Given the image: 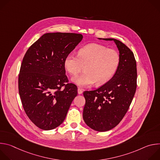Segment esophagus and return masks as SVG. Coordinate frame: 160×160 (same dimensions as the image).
Instances as JSON below:
<instances>
[{
  "label": "esophagus",
  "mask_w": 160,
  "mask_h": 160,
  "mask_svg": "<svg viewBox=\"0 0 160 160\" xmlns=\"http://www.w3.org/2000/svg\"><path fill=\"white\" fill-rule=\"evenodd\" d=\"M83 93V90L80 88H78V94H82Z\"/></svg>",
  "instance_id": "34e87169"
}]
</instances>
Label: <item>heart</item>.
Listing matches in <instances>:
<instances>
[{
	"label": "heart",
	"instance_id": "1",
	"mask_svg": "<svg viewBox=\"0 0 160 160\" xmlns=\"http://www.w3.org/2000/svg\"><path fill=\"white\" fill-rule=\"evenodd\" d=\"M120 62L119 53L104 45L90 43L82 48L78 54H68L63 62L66 71L77 76L83 70L85 73L73 78L72 82L82 88L88 87L96 82L98 85L109 82L116 74Z\"/></svg>",
	"mask_w": 160,
	"mask_h": 160
}]
</instances>
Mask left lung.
Returning a JSON list of instances; mask_svg holds the SVG:
<instances>
[{
	"mask_svg": "<svg viewBox=\"0 0 160 160\" xmlns=\"http://www.w3.org/2000/svg\"><path fill=\"white\" fill-rule=\"evenodd\" d=\"M102 40L115 42L120 62L116 74L109 82L95 90L83 92V120L90 128L99 132L109 130L122 121L137 88V65L133 53L118 40Z\"/></svg>",
	"mask_w": 160,
	"mask_h": 160,
	"instance_id": "left-lung-1",
	"label": "left lung"
}]
</instances>
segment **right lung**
I'll list each match as a JSON object with an SVG mask.
<instances>
[{
    "instance_id": "obj_1",
    "label": "right lung",
    "mask_w": 160,
    "mask_h": 160,
    "mask_svg": "<svg viewBox=\"0 0 160 160\" xmlns=\"http://www.w3.org/2000/svg\"><path fill=\"white\" fill-rule=\"evenodd\" d=\"M82 38L73 33L43 34L22 59L18 77L21 103L30 120L42 130L59 126L77 96V86L66 83L63 62Z\"/></svg>"
}]
</instances>
